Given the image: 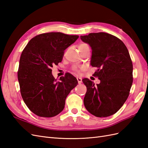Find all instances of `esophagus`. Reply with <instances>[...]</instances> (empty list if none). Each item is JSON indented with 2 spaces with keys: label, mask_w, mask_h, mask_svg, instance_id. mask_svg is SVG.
I'll return each instance as SVG.
<instances>
[{
  "label": "esophagus",
  "mask_w": 148,
  "mask_h": 148,
  "mask_svg": "<svg viewBox=\"0 0 148 148\" xmlns=\"http://www.w3.org/2000/svg\"><path fill=\"white\" fill-rule=\"evenodd\" d=\"M77 81L78 82V84L82 83V79L81 77H77Z\"/></svg>",
  "instance_id": "1"
}]
</instances>
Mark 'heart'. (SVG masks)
<instances>
[{"instance_id": "1", "label": "heart", "mask_w": 148, "mask_h": 148, "mask_svg": "<svg viewBox=\"0 0 148 148\" xmlns=\"http://www.w3.org/2000/svg\"><path fill=\"white\" fill-rule=\"evenodd\" d=\"M88 46V44H84V43H82V44H80V45L79 46V47H83V46Z\"/></svg>"}]
</instances>
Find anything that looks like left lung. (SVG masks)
<instances>
[{
	"label": "left lung",
	"mask_w": 148,
	"mask_h": 148,
	"mask_svg": "<svg viewBox=\"0 0 148 148\" xmlns=\"http://www.w3.org/2000/svg\"><path fill=\"white\" fill-rule=\"evenodd\" d=\"M80 38L92 49L91 65L97 70L93 76L100 79L95 85L82 79L87 91L84 105L97 117L115 114L129 96L133 83V64L128 49L118 38L106 33H90Z\"/></svg>",
	"instance_id": "8db88e82"
}]
</instances>
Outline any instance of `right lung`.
I'll use <instances>...</instances> for the list:
<instances>
[{"label": "right lung", "mask_w": 148, "mask_h": 148, "mask_svg": "<svg viewBox=\"0 0 148 148\" xmlns=\"http://www.w3.org/2000/svg\"><path fill=\"white\" fill-rule=\"evenodd\" d=\"M78 38L60 32L41 34L31 39L22 52L18 71L20 92L26 105L36 115L52 117L60 114L67 96L78 84L70 73L57 81L51 67L62 62L64 51Z\"/></svg>", "instance_id": "right-lung-1"}]
</instances>
